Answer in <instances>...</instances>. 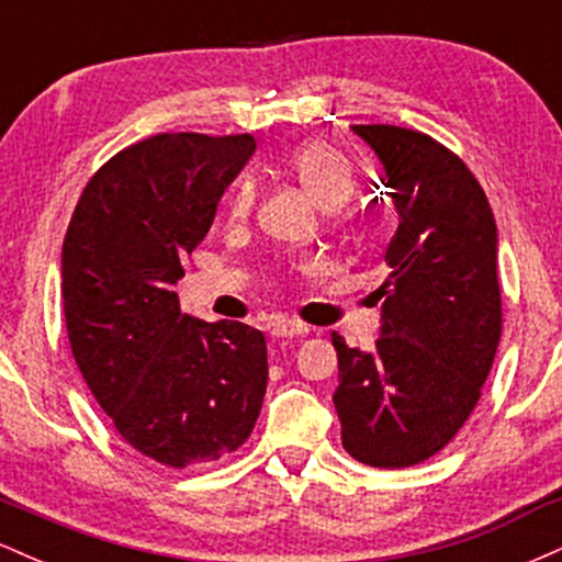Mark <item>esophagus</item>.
<instances>
[{
	"label": "esophagus",
	"instance_id": "esophagus-1",
	"mask_svg": "<svg viewBox=\"0 0 562 562\" xmlns=\"http://www.w3.org/2000/svg\"><path fill=\"white\" fill-rule=\"evenodd\" d=\"M308 333H312V327L295 319H282L277 322V325H272L274 338H299V335H308Z\"/></svg>",
	"mask_w": 562,
	"mask_h": 562
}]
</instances>
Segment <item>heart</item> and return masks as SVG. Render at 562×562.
Listing matches in <instances>:
<instances>
[{"label": "heart", "mask_w": 562, "mask_h": 562, "mask_svg": "<svg viewBox=\"0 0 562 562\" xmlns=\"http://www.w3.org/2000/svg\"><path fill=\"white\" fill-rule=\"evenodd\" d=\"M285 169L325 209H338L348 203L357 190V171L351 160L327 142H303L293 147L285 156ZM254 184L240 179L229 192V214L235 218L248 216L254 209Z\"/></svg>", "instance_id": "heart-1"}]
</instances>
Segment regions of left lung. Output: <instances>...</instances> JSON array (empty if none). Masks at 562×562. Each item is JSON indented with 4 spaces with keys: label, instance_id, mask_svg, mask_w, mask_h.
Segmentation results:
<instances>
[{
    "label": "left lung",
    "instance_id": "1",
    "mask_svg": "<svg viewBox=\"0 0 562 562\" xmlns=\"http://www.w3.org/2000/svg\"><path fill=\"white\" fill-rule=\"evenodd\" d=\"M385 166L398 229L375 301V351L338 333L333 404L344 449L370 468H412L460 434L481 398L502 338L496 224L486 192L447 145L425 132L357 124ZM380 190V187H378Z\"/></svg>",
    "mask_w": 562,
    "mask_h": 562
}]
</instances>
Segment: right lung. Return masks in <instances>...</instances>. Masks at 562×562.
<instances>
[{
    "instance_id": "add662e5",
    "label": "right lung",
    "mask_w": 562,
    "mask_h": 562,
    "mask_svg": "<svg viewBox=\"0 0 562 562\" xmlns=\"http://www.w3.org/2000/svg\"><path fill=\"white\" fill-rule=\"evenodd\" d=\"M254 147L250 134L134 142L83 187L63 243L76 364L119 436L166 468L240 449L267 393L263 333L192 319L173 293Z\"/></svg>"
}]
</instances>
